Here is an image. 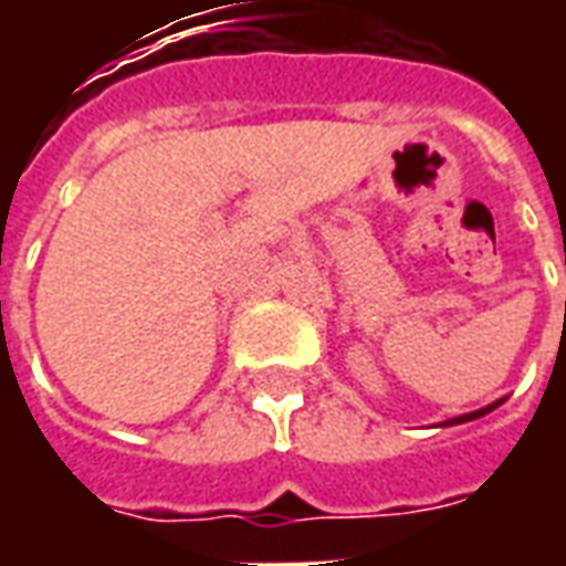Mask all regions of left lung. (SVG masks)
Listing matches in <instances>:
<instances>
[{
	"label": "left lung",
	"mask_w": 566,
	"mask_h": 566,
	"mask_svg": "<svg viewBox=\"0 0 566 566\" xmlns=\"http://www.w3.org/2000/svg\"><path fill=\"white\" fill-rule=\"evenodd\" d=\"M503 400H506V397H500V400H494V403H488V406H482V409H475V412H467V416L449 418V421H442V424H439V427L463 424V421H473V418H482V416H488V412H491V409H497V406H500V403H503Z\"/></svg>",
	"instance_id": "left-lung-1"
}]
</instances>
